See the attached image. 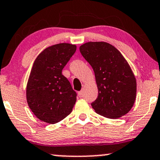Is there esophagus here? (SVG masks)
Wrapping results in <instances>:
<instances>
[{
    "instance_id": "esophagus-1",
    "label": "esophagus",
    "mask_w": 160,
    "mask_h": 160,
    "mask_svg": "<svg viewBox=\"0 0 160 160\" xmlns=\"http://www.w3.org/2000/svg\"><path fill=\"white\" fill-rule=\"evenodd\" d=\"M83 93H84V91H83V90H81V91H79V92H78V96H80V97H82V96H83Z\"/></svg>"
}]
</instances>
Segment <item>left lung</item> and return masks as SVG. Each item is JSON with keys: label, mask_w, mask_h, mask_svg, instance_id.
I'll return each mask as SVG.
<instances>
[{"label": "left lung", "mask_w": 160, "mask_h": 160, "mask_svg": "<svg viewBox=\"0 0 160 160\" xmlns=\"http://www.w3.org/2000/svg\"><path fill=\"white\" fill-rule=\"evenodd\" d=\"M95 73L98 97L91 105L99 115L118 119L131 110L137 95V81L127 61L115 47L103 41L79 47Z\"/></svg>", "instance_id": "obj_1"}]
</instances>
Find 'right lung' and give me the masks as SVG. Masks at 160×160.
<instances>
[{
	"mask_svg": "<svg viewBox=\"0 0 160 160\" xmlns=\"http://www.w3.org/2000/svg\"><path fill=\"white\" fill-rule=\"evenodd\" d=\"M76 50V45L61 43L47 47L35 60L27 85V101L41 121L56 124L72 112L77 94L62 72Z\"/></svg>",
	"mask_w": 160,
	"mask_h": 160,
	"instance_id": "right-lung-1",
	"label": "right lung"
}]
</instances>
